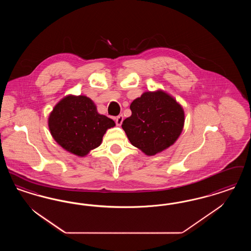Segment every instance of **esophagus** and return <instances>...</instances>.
<instances>
[{"instance_id": "34e87169", "label": "esophagus", "mask_w": 251, "mask_h": 251, "mask_svg": "<svg viewBox=\"0 0 251 251\" xmlns=\"http://www.w3.org/2000/svg\"><path fill=\"white\" fill-rule=\"evenodd\" d=\"M122 121H123V116L122 115H120V116H118L116 118V124L118 126H121V124H122Z\"/></svg>"}]
</instances>
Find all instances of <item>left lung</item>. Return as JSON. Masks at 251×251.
<instances>
[{
  "instance_id": "1",
  "label": "left lung",
  "mask_w": 251,
  "mask_h": 251,
  "mask_svg": "<svg viewBox=\"0 0 251 251\" xmlns=\"http://www.w3.org/2000/svg\"><path fill=\"white\" fill-rule=\"evenodd\" d=\"M131 116L122 122L132 146L152 156L172 146L184 126V111L169 94L145 92L130 103Z\"/></svg>"
}]
</instances>
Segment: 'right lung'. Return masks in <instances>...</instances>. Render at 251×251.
Returning <instances> with one entry per match:
<instances>
[{"label": "right lung", "instance_id": "add662e5", "mask_svg": "<svg viewBox=\"0 0 251 251\" xmlns=\"http://www.w3.org/2000/svg\"><path fill=\"white\" fill-rule=\"evenodd\" d=\"M115 122L100 115L86 96L69 95L54 107L49 119L51 135L65 151L86 156L98 148L107 129Z\"/></svg>", "mask_w": 251, "mask_h": 251}]
</instances>
